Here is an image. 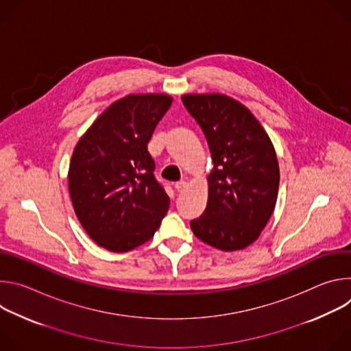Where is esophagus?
Returning <instances> with one entry per match:
<instances>
[{
  "mask_svg": "<svg viewBox=\"0 0 351 351\" xmlns=\"http://www.w3.org/2000/svg\"><path fill=\"white\" fill-rule=\"evenodd\" d=\"M186 187H187L186 182H179V183L175 184V190H176V191H183Z\"/></svg>",
  "mask_w": 351,
  "mask_h": 351,
  "instance_id": "esophagus-1",
  "label": "esophagus"
}]
</instances>
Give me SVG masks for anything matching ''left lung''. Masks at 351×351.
Masks as SVG:
<instances>
[{
  "mask_svg": "<svg viewBox=\"0 0 351 351\" xmlns=\"http://www.w3.org/2000/svg\"><path fill=\"white\" fill-rule=\"evenodd\" d=\"M182 101L203 129L214 161L207 208L190 228L222 252L243 250L258 239L275 210V147L252 111L229 95L183 94Z\"/></svg>",
  "mask_w": 351,
  "mask_h": 351,
  "instance_id": "8db88e82",
  "label": "left lung"
}]
</instances>
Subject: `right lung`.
Returning <instances> with one entry per match:
<instances>
[{"mask_svg":"<svg viewBox=\"0 0 351 351\" xmlns=\"http://www.w3.org/2000/svg\"><path fill=\"white\" fill-rule=\"evenodd\" d=\"M164 93L129 94L75 145L68 187L75 214L99 247L126 253L152 239L169 208L147 143L172 106Z\"/></svg>","mask_w":351,"mask_h":351,"instance_id":"1","label":"right lung"}]
</instances>
